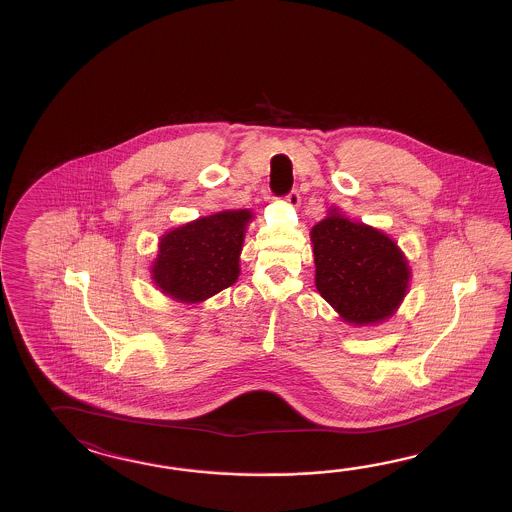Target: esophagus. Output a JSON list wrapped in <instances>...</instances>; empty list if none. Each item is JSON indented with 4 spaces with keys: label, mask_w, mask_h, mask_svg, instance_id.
<instances>
[{
    "label": "esophagus",
    "mask_w": 512,
    "mask_h": 512,
    "mask_svg": "<svg viewBox=\"0 0 512 512\" xmlns=\"http://www.w3.org/2000/svg\"><path fill=\"white\" fill-rule=\"evenodd\" d=\"M285 201L291 205V207H298L300 205V192L298 190H291L287 197H285Z\"/></svg>",
    "instance_id": "obj_1"
}]
</instances>
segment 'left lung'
Here are the masks:
<instances>
[{"mask_svg": "<svg viewBox=\"0 0 512 512\" xmlns=\"http://www.w3.org/2000/svg\"><path fill=\"white\" fill-rule=\"evenodd\" d=\"M318 293L355 326L379 324L401 305L410 267L395 241L333 208L311 230Z\"/></svg>", "mask_w": 512, "mask_h": 512, "instance_id": "obj_1", "label": "left lung"}]
</instances>
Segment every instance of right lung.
<instances>
[{
	"label": "right lung",
	"instance_id": "1",
	"mask_svg": "<svg viewBox=\"0 0 512 512\" xmlns=\"http://www.w3.org/2000/svg\"><path fill=\"white\" fill-rule=\"evenodd\" d=\"M251 210H225L170 230L159 241L153 283L177 302L197 304L240 276V254Z\"/></svg>",
	"mask_w": 512,
	"mask_h": 512
}]
</instances>
